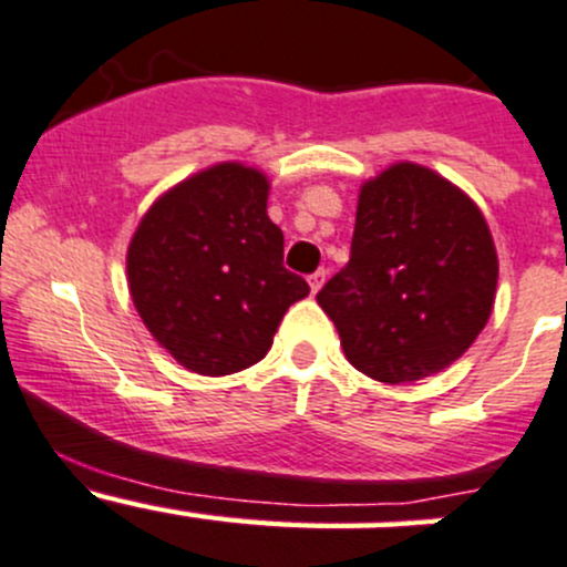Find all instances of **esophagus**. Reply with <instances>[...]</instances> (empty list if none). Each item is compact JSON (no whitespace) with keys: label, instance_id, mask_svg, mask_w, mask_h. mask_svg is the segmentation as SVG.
<instances>
[{"label":"esophagus","instance_id":"esophagus-1","mask_svg":"<svg viewBox=\"0 0 567 567\" xmlns=\"http://www.w3.org/2000/svg\"><path fill=\"white\" fill-rule=\"evenodd\" d=\"M322 284H324V270H317V272H311V276H308V286H311V295H317V291L322 289Z\"/></svg>","mask_w":567,"mask_h":567}]
</instances>
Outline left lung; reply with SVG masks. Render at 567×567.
<instances>
[{
	"label": "left lung",
	"instance_id": "8db88e82",
	"mask_svg": "<svg viewBox=\"0 0 567 567\" xmlns=\"http://www.w3.org/2000/svg\"><path fill=\"white\" fill-rule=\"evenodd\" d=\"M496 278V248L474 200L402 162L363 184L350 261L317 302L358 372L413 383L472 347L491 317Z\"/></svg>",
	"mask_w": 567,
	"mask_h": 567
}]
</instances>
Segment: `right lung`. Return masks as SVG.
Wrapping results in <instances>:
<instances>
[{
    "mask_svg": "<svg viewBox=\"0 0 567 567\" xmlns=\"http://www.w3.org/2000/svg\"><path fill=\"white\" fill-rule=\"evenodd\" d=\"M267 178L226 162L162 195L134 231L128 291L145 328L198 374L254 367L308 284L284 267Z\"/></svg>",
    "mask_w": 567,
    "mask_h": 567,
    "instance_id": "right-lung-1",
    "label": "right lung"
}]
</instances>
